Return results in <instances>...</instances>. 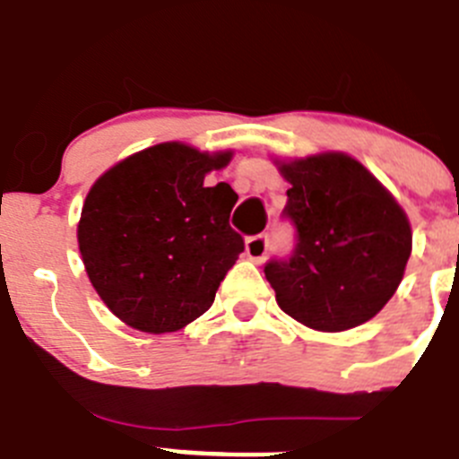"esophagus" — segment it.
<instances>
[{
	"mask_svg": "<svg viewBox=\"0 0 459 459\" xmlns=\"http://www.w3.org/2000/svg\"><path fill=\"white\" fill-rule=\"evenodd\" d=\"M267 249H270V239H267V235L260 233V235H251V238H247L245 251L251 260H255V263L265 260Z\"/></svg>",
	"mask_w": 459,
	"mask_h": 459,
	"instance_id": "obj_1",
	"label": "esophagus"
}]
</instances>
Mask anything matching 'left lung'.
<instances>
[{"label":"left lung","instance_id":"8db88e82","mask_svg":"<svg viewBox=\"0 0 459 459\" xmlns=\"http://www.w3.org/2000/svg\"><path fill=\"white\" fill-rule=\"evenodd\" d=\"M290 183L283 217L295 224L288 258L265 265L281 311L317 332H345L377 316L411 254L404 210L345 152L279 162Z\"/></svg>","mask_w":459,"mask_h":459}]
</instances>
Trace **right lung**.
<instances>
[{"instance_id":"obj_1","label":"right lung","mask_w":459,"mask_h":459,"mask_svg":"<svg viewBox=\"0 0 459 459\" xmlns=\"http://www.w3.org/2000/svg\"><path fill=\"white\" fill-rule=\"evenodd\" d=\"M230 151L167 142L102 173L82 208L77 242L91 283L109 311L148 333L178 332L212 307L245 251L229 224L238 194L205 187Z\"/></svg>"}]
</instances>
